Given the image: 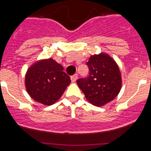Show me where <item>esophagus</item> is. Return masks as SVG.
Returning <instances> with one entry per match:
<instances>
[{
  "instance_id": "obj_1",
  "label": "esophagus",
  "mask_w": 151,
  "mask_h": 151,
  "mask_svg": "<svg viewBox=\"0 0 151 151\" xmlns=\"http://www.w3.org/2000/svg\"><path fill=\"white\" fill-rule=\"evenodd\" d=\"M70 78H71V81H72V82H76V81L77 78H78V75H77V74L73 75V76H72L70 77Z\"/></svg>"
}]
</instances>
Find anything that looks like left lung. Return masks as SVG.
<instances>
[{
	"label": "left lung",
	"instance_id": "obj_1",
	"mask_svg": "<svg viewBox=\"0 0 151 151\" xmlns=\"http://www.w3.org/2000/svg\"><path fill=\"white\" fill-rule=\"evenodd\" d=\"M86 64L89 76L78 78L76 82L91 104L102 106L114 99L120 91V71L115 60L104 53L90 57Z\"/></svg>",
	"mask_w": 151,
	"mask_h": 151
}]
</instances>
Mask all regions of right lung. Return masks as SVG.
Segmentation results:
<instances>
[{
	"label": "right lung",
	"instance_id": "1",
	"mask_svg": "<svg viewBox=\"0 0 151 151\" xmlns=\"http://www.w3.org/2000/svg\"><path fill=\"white\" fill-rule=\"evenodd\" d=\"M25 81L30 97L45 105H51L59 100L71 82L63 67L51 58L30 66Z\"/></svg>",
	"mask_w": 151,
	"mask_h": 151
}]
</instances>
